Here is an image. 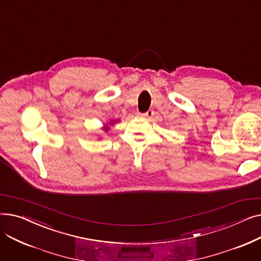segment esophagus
Returning a JSON list of instances; mask_svg holds the SVG:
<instances>
[{
	"label": "esophagus",
	"instance_id": "esophagus-1",
	"mask_svg": "<svg viewBox=\"0 0 261 261\" xmlns=\"http://www.w3.org/2000/svg\"><path fill=\"white\" fill-rule=\"evenodd\" d=\"M153 115H154V111H153V110H148L147 112H145V113L142 114V116L145 117V118H151Z\"/></svg>",
	"mask_w": 261,
	"mask_h": 261
}]
</instances>
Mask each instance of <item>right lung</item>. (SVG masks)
<instances>
[{"label": "right lung", "mask_w": 261, "mask_h": 261, "mask_svg": "<svg viewBox=\"0 0 261 261\" xmlns=\"http://www.w3.org/2000/svg\"><path fill=\"white\" fill-rule=\"evenodd\" d=\"M116 121H117V120H115V119H114V120H110V122H109V123H107V125H105V127H103L102 129H103L105 131H109V129H110L109 125H110V126H112V125H114V123H115Z\"/></svg>", "instance_id": "right-lung-1"}]
</instances>
